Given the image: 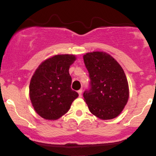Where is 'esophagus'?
Instances as JSON below:
<instances>
[{"label": "esophagus", "mask_w": 156, "mask_h": 156, "mask_svg": "<svg viewBox=\"0 0 156 156\" xmlns=\"http://www.w3.org/2000/svg\"><path fill=\"white\" fill-rule=\"evenodd\" d=\"M78 94H79L80 98H81V97H82V89H80V90H78Z\"/></svg>", "instance_id": "obj_1"}]
</instances>
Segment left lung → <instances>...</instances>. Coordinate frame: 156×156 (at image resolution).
I'll use <instances>...</instances> for the list:
<instances>
[{
	"instance_id": "1",
	"label": "left lung",
	"mask_w": 156,
	"mask_h": 156,
	"mask_svg": "<svg viewBox=\"0 0 156 156\" xmlns=\"http://www.w3.org/2000/svg\"><path fill=\"white\" fill-rule=\"evenodd\" d=\"M89 73L90 89L83 92L90 112L101 119L117 117L129 98L128 83L124 70L108 53L94 51L83 55Z\"/></svg>"
}]
</instances>
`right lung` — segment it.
Segmentation results:
<instances>
[{
    "mask_svg": "<svg viewBox=\"0 0 156 156\" xmlns=\"http://www.w3.org/2000/svg\"><path fill=\"white\" fill-rule=\"evenodd\" d=\"M76 60L75 55H55L41 63L29 85L30 100L35 112L48 120L65 114L78 97L71 89L69 69Z\"/></svg>",
    "mask_w": 156,
    "mask_h": 156,
    "instance_id": "1",
    "label": "right lung"
}]
</instances>
